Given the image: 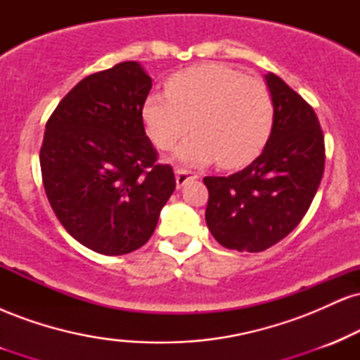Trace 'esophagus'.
<instances>
[{"mask_svg":"<svg viewBox=\"0 0 360 360\" xmlns=\"http://www.w3.org/2000/svg\"><path fill=\"white\" fill-rule=\"evenodd\" d=\"M198 179V174L193 171H188V169H177L176 171V184L177 188H183V186L188 183V181Z\"/></svg>","mask_w":360,"mask_h":360,"instance_id":"34e87169","label":"esophagus"}]
</instances>
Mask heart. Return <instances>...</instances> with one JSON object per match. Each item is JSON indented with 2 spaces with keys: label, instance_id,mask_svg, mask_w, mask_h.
<instances>
[{
  "label": "heart",
  "instance_id": "b5f03b06",
  "mask_svg": "<svg viewBox=\"0 0 360 360\" xmlns=\"http://www.w3.org/2000/svg\"><path fill=\"white\" fill-rule=\"evenodd\" d=\"M167 93L154 91L143 100L142 120L159 148H171L189 166L218 160L223 167L247 166L262 152L274 123V101L262 81L225 64L194 65L172 74Z\"/></svg>",
  "mask_w": 360,
  "mask_h": 360
}]
</instances>
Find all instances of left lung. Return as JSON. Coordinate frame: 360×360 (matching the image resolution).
Listing matches in <instances>:
<instances>
[{
    "mask_svg": "<svg viewBox=\"0 0 360 360\" xmlns=\"http://www.w3.org/2000/svg\"><path fill=\"white\" fill-rule=\"evenodd\" d=\"M272 131L254 162L229 177L208 176L206 225L220 245L260 252L283 240L308 212L325 167L315 111L281 77L267 72Z\"/></svg>",
    "mask_w": 360,
    "mask_h": 360,
    "instance_id": "1",
    "label": "left lung"
}]
</instances>
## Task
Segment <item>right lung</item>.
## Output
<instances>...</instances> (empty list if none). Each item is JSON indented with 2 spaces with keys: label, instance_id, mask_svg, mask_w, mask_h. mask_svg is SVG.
Wrapping results in <instances>:
<instances>
[{
  "label": "right lung",
  "instance_id": "obj_1",
  "mask_svg": "<svg viewBox=\"0 0 360 360\" xmlns=\"http://www.w3.org/2000/svg\"><path fill=\"white\" fill-rule=\"evenodd\" d=\"M150 88L139 62H120L77 82L45 125L40 169L49 203L68 233L98 254L140 249L176 189L172 167L155 164L143 128Z\"/></svg>",
  "mask_w": 360,
  "mask_h": 360
}]
</instances>
